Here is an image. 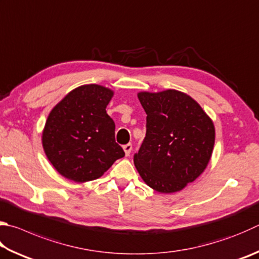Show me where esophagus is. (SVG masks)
Listing matches in <instances>:
<instances>
[{"mask_svg": "<svg viewBox=\"0 0 259 259\" xmlns=\"http://www.w3.org/2000/svg\"><path fill=\"white\" fill-rule=\"evenodd\" d=\"M123 150H124L125 156H129L130 153H131V150H133V145H131V144L124 145V146H123Z\"/></svg>", "mask_w": 259, "mask_h": 259, "instance_id": "esophagus-1", "label": "esophagus"}]
</instances>
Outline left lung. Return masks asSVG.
<instances>
[{
	"label": "left lung",
	"mask_w": 259,
	"mask_h": 259,
	"mask_svg": "<svg viewBox=\"0 0 259 259\" xmlns=\"http://www.w3.org/2000/svg\"><path fill=\"white\" fill-rule=\"evenodd\" d=\"M147 114L146 137L134 163L144 182L161 194L182 190L205 171L215 126L201 106L176 89L137 94Z\"/></svg>",
	"instance_id": "left-lung-1"
}]
</instances>
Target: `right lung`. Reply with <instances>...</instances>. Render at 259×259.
Instances as JSON below:
<instances>
[{
  "instance_id": "1",
  "label": "right lung",
  "mask_w": 259,
  "mask_h": 259,
  "mask_svg": "<svg viewBox=\"0 0 259 259\" xmlns=\"http://www.w3.org/2000/svg\"><path fill=\"white\" fill-rule=\"evenodd\" d=\"M113 95L102 84H82L50 112L41 144L52 165L68 180H96L124 156L115 143L114 121L106 113Z\"/></svg>"
}]
</instances>
